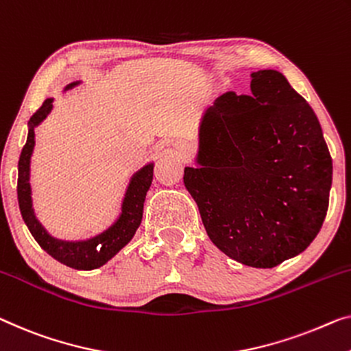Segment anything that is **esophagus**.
Wrapping results in <instances>:
<instances>
[{
  "label": "esophagus",
  "instance_id": "esophagus-1",
  "mask_svg": "<svg viewBox=\"0 0 351 351\" xmlns=\"http://www.w3.org/2000/svg\"><path fill=\"white\" fill-rule=\"evenodd\" d=\"M175 148L178 149V154H180L181 159H186V158H189V156H191L192 149H191V145L187 142H176Z\"/></svg>",
  "mask_w": 351,
  "mask_h": 351
}]
</instances>
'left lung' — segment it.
<instances>
[{
  "label": "left lung",
  "mask_w": 351,
  "mask_h": 351,
  "mask_svg": "<svg viewBox=\"0 0 351 351\" xmlns=\"http://www.w3.org/2000/svg\"><path fill=\"white\" fill-rule=\"evenodd\" d=\"M184 186L214 245L239 263L274 268L323 226L332 159L306 99L280 72H252L250 96L228 91L200 124Z\"/></svg>",
  "instance_id": "1"
}]
</instances>
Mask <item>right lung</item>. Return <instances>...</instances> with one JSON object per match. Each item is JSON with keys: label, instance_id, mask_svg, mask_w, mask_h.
Listing matches in <instances>:
<instances>
[{"label": "right lung", "instance_id": "add662e5", "mask_svg": "<svg viewBox=\"0 0 351 351\" xmlns=\"http://www.w3.org/2000/svg\"><path fill=\"white\" fill-rule=\"evenodd\" d=\"M78 85V82L71 83L66 86V90ZM51 101L47 99L42 104V107L29 118V130L28 138L22 149L19 159V180H17V197L19 206L26 227L33 234V238L38 241L42 249L47 254L51 255L60 263L69 266L74 269L90 271L96 269L99 266L106 265L107 261L114 257L130 239L134 238L135 232L142 223L143 217V203L146 192H148L151 181H153V170L154 164L145 165L142 170L132 176L129 182L128 192L123 200L121 216L112 227L107 228L106 232L97 234L86 241H61L55 239L45 232V228L40 226L33 211V202H31V186H29V160L34 148V128L40 121H44L47 114L51 110Z\"/></svg>", "mask_w": 351, "mask_h": 351}]
</instances>
